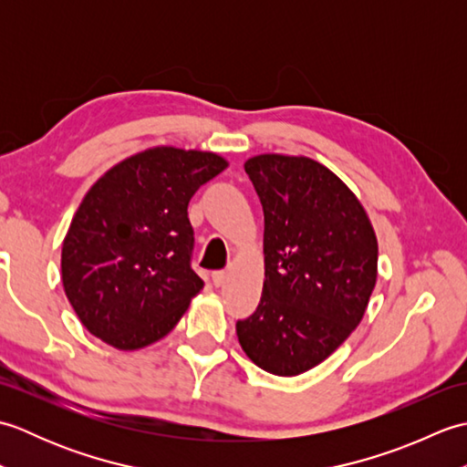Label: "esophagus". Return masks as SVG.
<instances>
[{"label": "esophagus", "mask_w": 467, "mask_h": 467, "mask_svg": "<svg viewBox=\"0 0 467 467\" xmlns=\"http://www.w3.org/2000/svg\"><path fill=\"white\" fill-rule=\"evenodd\" d=\"M224 281H226V273H224V271H216V273H213V285H214V286H221V285H224Z\"/></svg>", "instance_id": "1"}]
</instances>
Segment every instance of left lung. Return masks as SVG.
Returning a JSON list of instances; mask_svg holds the SVG:
<instances>
[{
  "mask_svg": "<svg viewBox=\"0 0 467 467\" xmlns=\"http://www.w3.org/2000/svg\"><path fill=\"white\" fill-rule=\"evenodd\" d=\"M244 171L265 213V281L236 337L261 369L295 377L361 323L377 283V236L359 198L313 158L259 154Z\"/></svg>",
  "mask_w": 467,
  "mask_h": 467,
  "instance_id": "obj_1",
  "label": "left lung"
}]
</instances>
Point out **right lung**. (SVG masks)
<instances>
[{
    "label": "right lung",
    "mask_w": 467,
    "mask_h": 467,
    "mask_svg": "<svg viewBox=\"0 0 467 467\" xmlns=\"http://www.w3.org/2000/svg\"><path fill=\"white\" fill-rule=\"evenodd\" d=\"M228 166L224 156L152 146L90 186L62 244V283L98 339L136 351L171 333L204 283L191 269L188 202Z\"/></svg>",
    "instance_id": "obj_1"
}]
</instances>
